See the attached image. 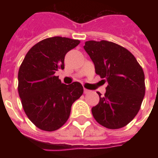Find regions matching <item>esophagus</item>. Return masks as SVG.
<instances>
[{
  "label": "esophagus",
  "instance_id": "34e87169",
  "mask_svg": "<svg viewBox=\"0 0 158 158\" xmlns=\"http://www.w3.org/2000/svg\"><path fill=\"white\" fill-rule=\"evenodd\" d=\"M90 92H91V91H90V90H88V89H84V94H89Z\"/></svg>",
  "mask_w": 158,
  "mask_h": 158
}]
</instances>
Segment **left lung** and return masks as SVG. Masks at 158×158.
<instances>
[{"instance_id": "8db88e82", "label": "left lung", "mask_w": 158, "mask_h": 158, "mask_svg": "<svg viewBox=\"0 0 158 158\" xmlns=\"http://www.w3.org/2000/svg\"><path fill=\"white\" fill-rule=\"evenodd\" d=\"M95 72L107 82L103 97L92 108L94 119L108 129H120L137 115L145 94L144 73L134 55L111 42L88 41L84 46Z\"/></svg>"}]
</instances>
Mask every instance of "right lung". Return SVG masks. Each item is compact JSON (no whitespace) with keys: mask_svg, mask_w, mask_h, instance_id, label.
<instances>
[{"mask_svg":"<svg viewBox=\"0 0 158 158\" xmlns=\"http://www.w3.org/2000/svg\"><path fill=\"white\" fill-rule=\"evenodd\" d=\"M79 40L53 37L41 41L28 51L18 74V91L28 119L40 130L54 131L66 122L71 106L84 93L79 82L64 84L56 76L64 69L66 53Z\"/></svg>","mask_w":158,"mask_h":158,"instance_id":"right-lung-1","label":"right lung"}]
</instances>
